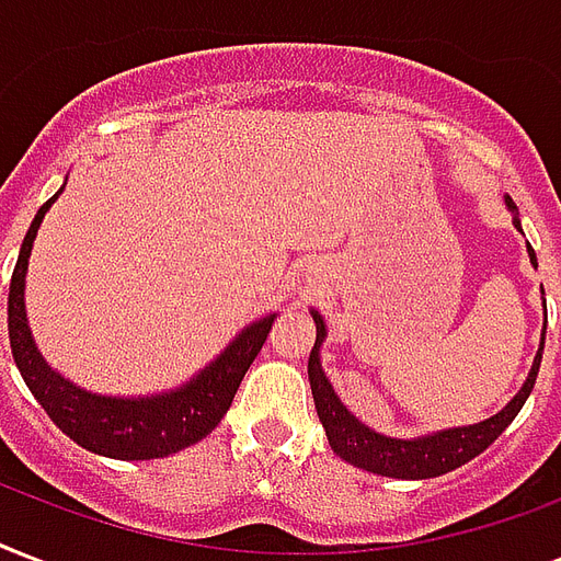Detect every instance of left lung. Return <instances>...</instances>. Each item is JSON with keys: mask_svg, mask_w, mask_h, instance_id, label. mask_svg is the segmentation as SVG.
I'll return each mask as SVG.
<instances>
[{"mask_svg": "<svg viewBox=\"0 0 561 561\" xmlns=\"http://www.w3.org/2000/svg\"><path fill=\"white\" fill-rule=\"evenodd\" d=\"M508 208H515L512 199H508ZM515 226L520 229L518 220H515ZM529 259L536 264L533 247H529ZM314 323H318V341H314L309 356V382L311 394H314V409H318L320 423L327 430L329 447L341 459L350 461V465L370 470V473H382V477H394V480H430V477H442L447 470H456L465 461L477 459L482 450H489L491 444L503 435L508 423L518 417L524 403H527L529 391L536 385L538 367H541V350H545V341H541V350H538L536 365L529 370L527 382H524V388H520L515 400L503 412H497L489 421L473 423V426H459V430H444V433L414 438V442H400V438H385V435L367 430L365 423H358L341 405V400L332 391V385H329V379L320 370L318 350L323 344V337H327V327H323L320 314H314Z\"/></svg>", "mask_w": 561, "mask_h": 561, "instance_id": "obj_1", "label": "left lung"}]
</instances>
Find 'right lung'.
Masks as SVG:
<instances>
[{
    "mask_svg": "<svg viewBox=\"0 0 561 561\" xmlns=\"http://www.w3.org/2000/svg\"><path fill=\"white\" fill-rule=\"evenodd\" d=\"M58 194L46 199L41 211L34 214L23 247H20V259L14 264L11 290H8V337H11V353L28 391L64 435H70L84 450L100 453L108 459H164L170 453L203 442L229 412L252 358L262 353L273 318H264L243 329L232 341V347H226L224 356L205 367L194 382L173 394L147 397V400H117V397L111 400V397H96L72 388L70 382H64L61 376L49 370V365L34 347L23 302L34 234H37L43 214L58 199Z\"/></svg>",
    "mask_w": 561,
    "mask_h": 561,
    "instance_id": "1",
    "label": "right lung"
}]
</instances>
